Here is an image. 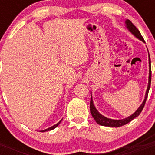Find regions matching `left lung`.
Returning a JSON list of instances; mask_svg holds the SVG:
<instances>
[{
	"mask_svg": "<svg viewBox=\"0 0 155 155\" xmlns=\"http://www.w3.org/2000/svg\"><path fill=\"white\" fill-rule=\"evenodd\" d=\"M127 23V28L130 31L134 34L137 38H138L139 39H140L141 41L144 42V39H143V36L141 35L140 32L139 31V30L137 28V27L131 22L130 20H127L126 21ZM149 68H150V71H149V81H148V86H147V89L146 91V94H145V98L143 100V103L141 104V105L138 108L137 110L135 112L133 115H131L130 116H129L127 118L124 119V120H111V119H108L105 116H102L98 113L97 109L94 107V104H93L92 98L91 97V102H90V111H91V116H93V118L94 119V120L96 121L97 124H98L99 125L102 126H105V127H120L122 126L125 125V124H128L131 120H134V118H136L137 116H139L140 114V113L143 110V107H144V105L146 103V100H147V95H148L149 89H150V81H151V69H150V55H149Z\"/></svg>",
	"mask_w": 155,
	"mask_h": 155,
	"instance_id": "1",
	"label": "left lung"
}]
</instances>
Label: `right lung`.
Segmentation results:
<instances>
[{
    "label": "right lung",
    "instance_id": "right-lung-1",
    "mask_svg": "<svg viewBox=\"0 0 155 155\" xmlns=\"http://www.w3.org/2000/svg\"><path fill=\"white\" fill-rule=\"evenodd\" d=\"M61 120L60 122H59L58 124H56V125H54V126H53V127H50V128H48V129H46V130H42V132H45V131H49V130H53V129L54 128H56V127H57V126L59 125V124H61Z\"/></svg>",
    "mask_w": 155,
    "mask_h": 155
}]
</instances>
